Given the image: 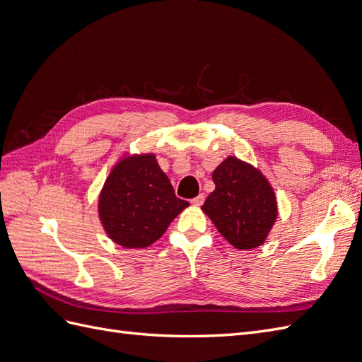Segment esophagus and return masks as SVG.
Here are the masks:
<instances>
[{
  "instance_id": "obj_1",
  "label": "esophagus",
  "mask_w": 362,
  "mask_h": 362,
  "mask_svg": "<svg viewBox=\"0 0 362 362\" xmlns=\"http://www.w3.org/2000/svg\"><path fill=\"white\" fill-rule=\"evenodd\" d=\"M204 199H205V194H204V193H201V194L196 196V198H193V199H192V204H193V205H196V206H199V205H202V204H204Z\"/></svg>"
}]
</instances>
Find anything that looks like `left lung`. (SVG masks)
Instances as JSON below:
<instances>
[{"label": "left lung", "mask_w": 362, "mask_h": 362, "mask_svg": "<svg viewBox=\"0 0 362 362\" xmlns=\"http://www.w3.org/2000/svg\"><path fill=\"white\" fill-rule=\"evenodd\" d=\"M214 192L202 205L229 243L237 249H254L264 243L276 221L275 192L258 169L228 157L213 172Z\"/></svg>", "instance_id": "left-lung-1"}]
</instances>
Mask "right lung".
<instances>
[{
    "label": "right lung",
    "mask_w": 362,
    "mask_h": 362,
    "mask_svg": "<svg viewBox=\"0 0 362 362\" xmlns=\"http://www.w3.org/2000/svg\"><path fill=\"white\" fill-rule=\"evenodd\" d=\"M187 201L177 198L154 154L120 160L100 194L101 223L115 243L146 247L158 240Z\"/></svg>",
    "instance_id": "add662e5"
}]
</instances>
